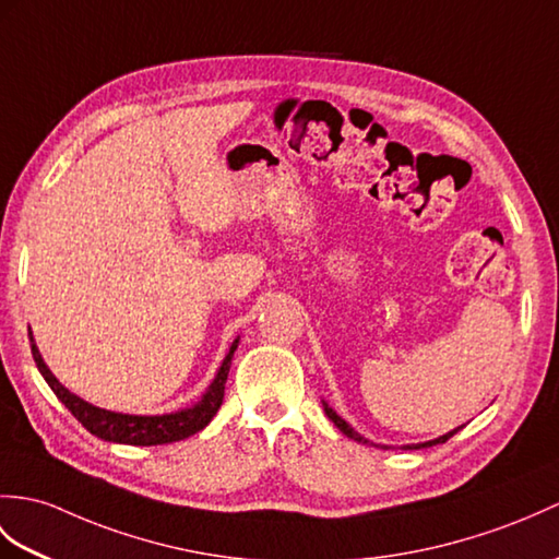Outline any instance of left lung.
Segmentation results:
<instances>
[{
	"mask_svg": "<svg viewBox=\"0 0 559 559\" xmlns=\"http://www.w3.org/2000/svg\"><path fill=\"white\" fill-rule=\"evenodd\" d=\"M323 409H326V414H329V419L335 424V426H338L341 428V431L347 436V438H353V440H357V443H369V440L367 438H361L359 433H355L353 431V428H349L341 417H338V414H335L329 405H323ZM462 428V426H460ZM460 428H455V431H450V433H445V436H440V438H436V440H428V443H421V445H407L409 450H414V448H428V445H436V443H445V440H450L452 436H455L457 431H460ZM373 445V443H371Z\"/></svg>",
	"mask_w": 559,
	"mask_h": 559,
	"instance_id": "left-lung-1",
	"label": "left lung"
}]
</instances>
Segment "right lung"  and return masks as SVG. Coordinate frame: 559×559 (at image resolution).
Masks as SVG:
<instances>
[{
  "label": "right lung",
  "instance_id": "right-lung-1",
  "mask_svg": "<svg viewBox=\"0 0 559 559\" xmlns=\"http://www.w3.org/2000/svg\"><path fill=\"white\" fill-rule=\"evenodd\" d=\"M31 335V333H28ZM33 341V335H31ZM33 347V359L37 369L45 376V381L49 383L55 395L67 405V409L73 414V417L81 421L90 433L109 440V443H126V445H164V443H176V440H183L192 433L202 431V428L214 419V414L218 412L221 402H224V391H226V379L230 371V359L233 353H236L238 341L230 345V353L226 355L224 365H221L214 383L210 385V391L204 393V397L198 402L194 407L180 409L174 414H162V417H133V414H116V412H107L99 409L95 405H87L85 400H81L78 395H73L71 391H67L51 371L47 369V365L43 361L40 353H37L35 343Z\"/></svg>",
  "mask_w": 559,
  "mask_h": 559
}]
</instances>
